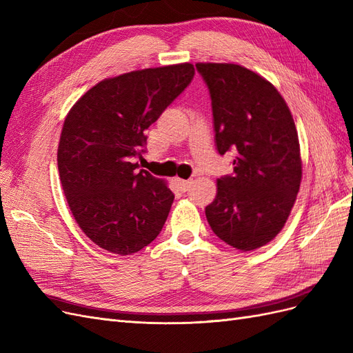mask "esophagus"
Wrapping results in <instances>:
<instances>
[{
    "label": "esophagus",
    "instance_id": "obj_1",
    "mask_svg": "<svg viewBox=\"0 0 353 353\" xmlns=\"http://www.w3.org/2000/svg\"><path fill=\"white\" fill-rule=\"evenodd\" d=\"M176 184H178V187L181 188V191H187V190H188V187H190V184H191V181L176 178Z\"/></svg>",
    "mask_w": 353,
    "mask_h": 353
}]
</instances>
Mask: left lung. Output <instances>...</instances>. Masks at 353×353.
Returning a JSON list of instances; mask_svg holds the SVG:
<instances>
[{
  "instance_id": "8db88e82",
  "label": "left lung",
  "mask_w": 353,
  "mask_h": 353,
  "mask_svg": "<svg viewBox=\"0 0 353 353\" xmlns=\"http://www.w3.org/2000/svg\"><path fill=\"white\" fill-rule=\"evenodd\" d=\"M212 100L218 153H236L206 206L216 236L249 252L270 243L290 215L302 179L294 121L274 85L230 63H197Z\"/></svg>"
}]
</instances>
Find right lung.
Here are the masks:
<instances>
[{
  "mask_svg": "<svg viewBox=\"0 0 353 353\" xmlns=\"http://www.w3.org/2000/svg\"><path fill=\"white\" fill-rule=\"evenodd\" d=\"M194 78L190 63L104 79L69 112L57 152L59 174L81 230L101 249L132 254L162 231L174 193L138 169L148 126Z\"/></svg>",
  "mask_w": 353,
  "mask_h": 353,
  "instance_id": "add662e5",
  "label": "right lung"
}]
</instances>
